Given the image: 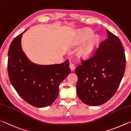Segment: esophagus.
<instances>
[{"label":"esophagus","mask_w":131,"mask_h":131,"mask_svg":"<svg viewBox=\"0 0 131 131\" xmlns=\"http://www.w3.org/2000/svg\"><path fill=\"white\" fill-rule=\"evenodd\" d=\"M70 69L72 71H74L75 69V66L74 65V64H72V63H71L70 64Z\"/></svg>","instance_id":"esophagus-1"}]
</instances>
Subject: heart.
<instances>
[{
	"label": "heart",
	"mask_w": 131,
	"mask_h": 131,
	"mask_svg": "<svg viewBox=\"0 0 131 131\" xmlns=\"http://www.w3.org/2000/svg\"><path fill=\"white\" fill-rule=\"evenodd\" d=\"M93 33L89 30H86L81 31L77 36L75 41V44L81 45L92 36ZM98 38L97 37H94L90 42L87 43L83 47H82L78 50V54L81 57L83 58H88L93 54L95 45L97 43Z\"/></svg>",
	"instance_id": "heart-1"
}]
</instances>
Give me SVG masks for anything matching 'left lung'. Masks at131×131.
Segmentation results:
<instances>
[{
  "instance_id": "obj_1",
  "label": "left lung",
  "mask_w": 131,
  "mask_h": 131,
  "mask_svg": "<svg viewBox=\"0 0 131 131\" xmlns=\"http://www.w3.org/2000/svg\"><path fill=\"white\" fill-rule=\"evenodd\" d=\"M108 38L91 58L75 68L77 95L84 104L98 106L116 93L124 74L126 60L122 43L106 30Z\"/></svg>"
}]
</instances>
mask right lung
Here are the masks:
<instances>
[{"mask_svg": "<svg viewBox=\"0 0 131 131\" xmlns=\"http://www.w3.org/2000/svg\"><path fill=\"white\" fill-rule=\"evenodd\" d=\"M26 30L16 37L9 48V79L25 101L36 107H47L56 100L60 84L71 73L69 61L51 65L32 63L22 49L21 38Z\"/></svg>", "mask_w": 131, "mask_h": 131, "instance_id": "right-lung-1", "label": "right lung"}]
</instances>
